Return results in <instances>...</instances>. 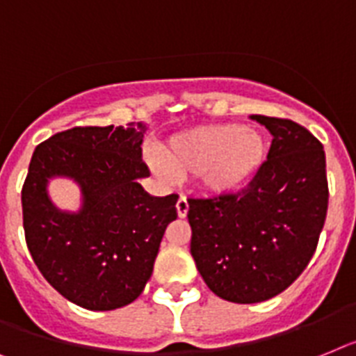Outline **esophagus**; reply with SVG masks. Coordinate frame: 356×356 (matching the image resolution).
I'll return each instance as SVG.
<instances>
[{"instance_id":"obj_1","label":"esophagus","mask_w":356,"mask_h":356,"mask_svg":"<svg viewBox=\"0 0 356 356\" xmlns=\"http://www.w3.org/2000/svg\"><path fill=\"white\" fill-rule=\"evenodd\" d=\"M175 208H177V215L181 217V219H184L188 215V201H186V197L181 195L177 199V204H175Z\"/></svg>"}]
</instances>
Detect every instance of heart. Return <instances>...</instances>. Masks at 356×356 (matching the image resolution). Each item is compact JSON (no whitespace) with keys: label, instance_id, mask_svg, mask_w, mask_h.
<instances>
[{"label":"heart","instance_id":"obj_1","mask_svg":"<svg viewBox=\"0 0 356 356\" xmlns=\"http://www.w3.org/2000/svg\"><path fill=\"white\" fill-rule=\"evenodd\" d=\"M268 155L264 137L237 124H208L172 137L163 150L164 175L202 172L211 192H235L246 186Z\"/></svg>","mask_w":356,"mask_h":356}]
</instances>
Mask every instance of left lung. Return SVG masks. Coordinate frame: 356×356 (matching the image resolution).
<instances>
[{
    "mask_svg": "<svg viewBox=\"0 0 356 356\" xmlns=\"http://www.w3.org/2000/svg\"><path fill=\"white\" fill-rule=\"evenodd\" d=\"M273 136L244 190L188 199L197 270L217 297L255 304L282 293L306 270L327 213L322 143L289 119L252 115Z\"/></svg>",
    "mask_w": 356,
    "mask_h": 356,
    "instance_id": "obj_1",
    "label": "left lung"
}]
</instances>
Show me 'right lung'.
Returning a JSON list of instances; mask_svg holds the SVG:
<instances>
[{
    "instance_id": "1",
    "label": "right lung",
    "mask_w": 356,
    "mask_h": 356,
    "mask_svg": "<svg viewBox=\"0 0 356 356\" xmlns=\"http://www.w3.org/2000/svg\"><path fill=\"white\" fill-rule=\"evenodd\" d=\"M145 127H74L35 146L21 190L25 241L56 291L92 312L134 302L154 271L164 229L177 219L179 195L152 197L137 179ZM82 186L77 214L59 212L46 195L50 177Z\"/></svg>"
}]
</instances>
